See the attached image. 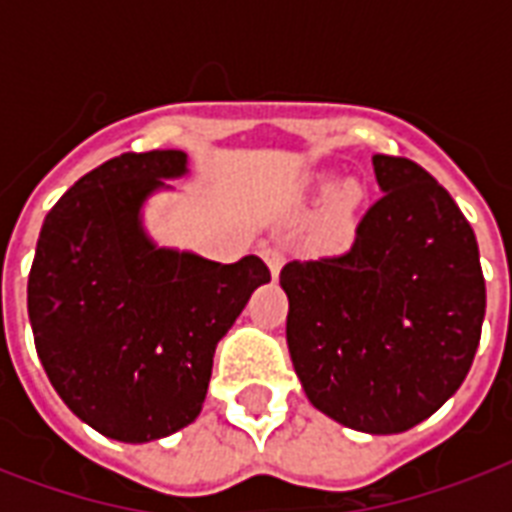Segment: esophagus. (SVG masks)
I'll return each mask as SVG.
<instances>
[{
  "mask_svg": "<svg viewBox=\"0 0 512 512\" xmlns=\"http://www.w3.org/2000/svg\"><path fill=\"white\" fill-rule=\"evenodd\" d=\"M263 260H265V265L271 268V276H273V279H279L281 265H284V255H281L279 249H265V252H263Z\"/></svg>",
  "mask_w": 512,
  "mask_h": 512,
  "instance_id": "esophagus-1",
  "label": "esophagus"
}]
</instances>
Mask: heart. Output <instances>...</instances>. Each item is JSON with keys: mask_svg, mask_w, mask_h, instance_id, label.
Listing matches in <instances>:
<instances>
[{"mask_svg": "<svg viewBox=\"0 0 512 512\" xmlns=\"http://www.w3.org/2000/svg\"><path fill=\"white\" fill-rule=\"evenodd\" d=\"M324 188H332V183H324ZM356 204H358V193L356 188H342L337 193L335 199V207H332V215H329V225H327V233L329 239H345L353 228V215H356Z\"/></svg>", "mask_w": 512, "mask_h": 512, "instance_id": "heart-1", "label": "heart"}]
</instances>
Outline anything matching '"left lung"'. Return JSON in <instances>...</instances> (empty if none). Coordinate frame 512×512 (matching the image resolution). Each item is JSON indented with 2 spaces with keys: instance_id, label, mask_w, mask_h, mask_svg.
<instances>
[{
  "instance_id": "left-lung-1",
  "label": "left lung",
  "mask_w": 512,
  "mask_h": 512,
  "mask_svg": "<svg viewBox=\"0 0 512 512\" xmlns=\"http://www.w3.org/2000/svg\"><path fill=\"white\" fill-rule=\"evenodd\" d=\"M382 199L348 252L281 268L303 390L345 428L420 425L468 377L486 313L476 233L420 164L372 156Z\"/></svg>"
}]
</instances>
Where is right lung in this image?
<instances>
[{
	"instance_id": "right-lung-1",
	"label": "right lung",
	"mask_w": 512,
	"mask_h": 512,
	"mask_svg": "<svg viewBox=\"0 0 512 512\" xmlns=\"http://www.w3.org/2000/svg\"><path fill=\"white\" fill-rule=\"evenodd\" d=\"M188 175L183 151L122 154L47 212L28 273V321L63 404L106 438L148 444L191 425L217 342L271 271L159 247L143 207Z\"/></svg>"
}]
</instances>
